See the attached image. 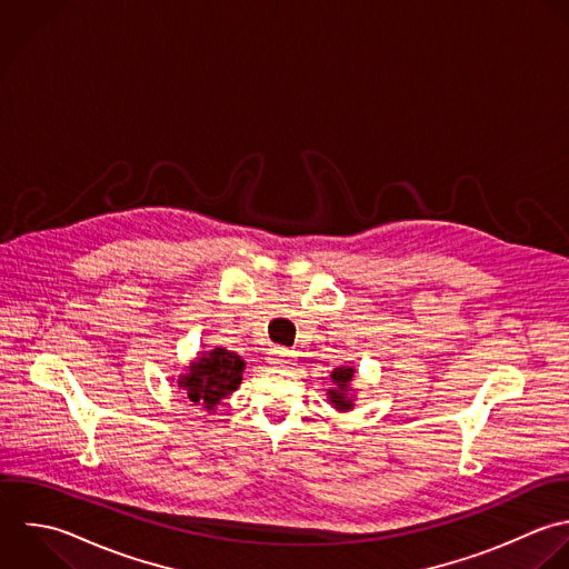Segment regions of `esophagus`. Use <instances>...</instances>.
<instances>
[{"label": "esophagus", "instance_id": "obj_1", "mask_svg": "<svg viewBox=\"0 0 569 569\" xmlns=\"http://www.w3.org/2000/svg\"><path fill=\"white\" fill-rule=\"evenodd\" d=\"M268 361L274 366V368H290L295 363L292 359V352L286 350V348H272L268 352Z\"/></svg>", "mask_w": 569, "mask_h": 569}]
</instances>
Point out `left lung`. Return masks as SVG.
<instances>
[{
    "label": "left lung",
    "instance_id": "left-lung-1",
    "mask_svg": "<svg viewBox=\"0 0 569 569\" xmlns=\"http://www.w3.org/2000/svg\"><path fill=\"white\" fill-rule=\"evenodd\" d=\"M352 375H355L352 368H337V370L332 372V379H335L337 388L330 390V399H332V403H335L339 410H350V408H352V401L346 397V395H348V383H350Z\"/></svg>",
    "mask_w": 569,
    "mask_h": 569
}]
</instances>
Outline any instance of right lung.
Segmentation results:
<instances>
[{"label":"right lung","instance_id":"add662e5","mask_svg":"<svg viewBox=\"0 0 569 569\" xmlns=\"http://www.w3.org/2000/svg\"><path fill=\"white\" fill-rule=\"evenodd\" d=\"M243 368L246 363L239 355L226 348H214L190 366V375L181 377L179 386L188 392L192 403L212 410L221 399L239 388Z\"/></svg>","mask_w":569,"mask_h":569}]
</instances>
